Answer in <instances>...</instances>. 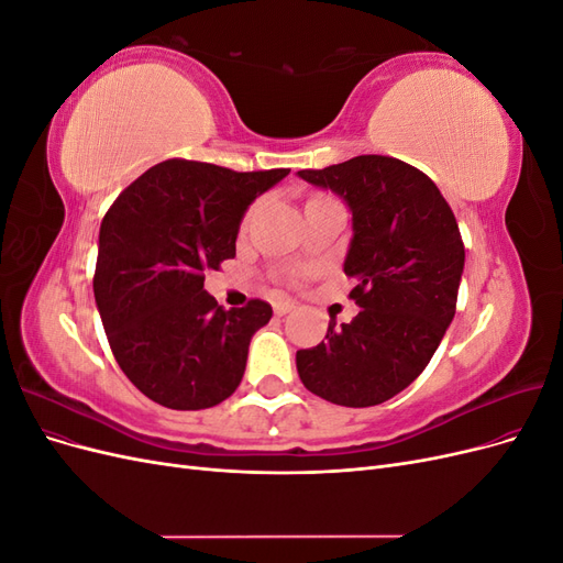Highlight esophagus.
I'll use <instances>...</instances> for the list:
<instances>
[{"label":"esophagus","instance_id":"1","mask_svg":"<svg viewBox=\"0 0 563 563\" xmlns=\"http://www.w3.org/2000/svg\"><path fill=\"white\" fill-rule=\"evenodd\" d=\"M294 308H296V305H294L291 300H277V302H275V314H277V317H284V314H288V312H294Z\"/></svg>","mask_w":563,"mask_h":563}]
</instances>
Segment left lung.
<instances>
[{
  "label": "left lung",
  "mask_w": 563,
  "mask_h": 563,
  "mask_svg": "<svg viewBox=\"0 0 563 563\" xmlns=\"http://www.w3.org/2000/svg\"><path fill=\"white\" fill-rule=\"evenodd\" d=\"M298 178L352 211L343 269L362 308L340 327L331 317L327 340L298 350V376L338 406L383 404L420 376L453 321L465 267L455 216L428 176L395 157L362 155Z\"/></svg>",
  "instance_id": "1"
}]
</instances>
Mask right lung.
I'll return each instance as SVG.
<instances>
[{"label":"right lung","mask_w":563,"mask_h":563,"mask_svg":"<svg viewBox=\"0 0 563 563\" xmlns=\"http://www.w3.org/2000/svg\"><path fill=\"white\" fill-rule=\"evenodd\" d=\"M286 176L168 159L114 199L100 223L93 296L119 368L147 399L199 411L240 387L272 308L223 310L203 291V272L234 258L246 209Z\"/></svg>","instance_id":"right-lung-1"}]
</instances>
